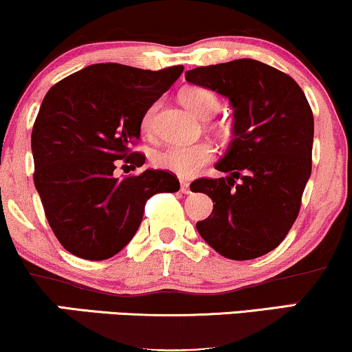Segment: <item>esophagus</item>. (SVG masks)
<instances>
[{"label":"esophagus","instance_id":"obj_1","mask_svg":"<svg viewBox=\"0 0 352 352\" xmlns=\"http://www.w3.org/2000/svg\"><path fill=\"white\" fill-rule=\"evenodd\" d=\"M180 190H182V193H190V184L188 182H185V180H182L180 182Z\"/></svg>","mask_w":352,"mask_h":352}]
</instances>
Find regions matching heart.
<instances>
[{"instance_id": "b5f03b06", "label": "heart", "mask_w": 352, "mask_h": 352, "mask_svg": "<svg viewBox=\"0 0 352 352\" xmlns=\"http://www.w3.org/2000/svg\"><path fill=\"white\" fill-rule=\"evenodd\" d=\"M179 98L188 111L201 120H208L214 116L221 108V101L213 91L203 87H187L180 91ZM157 104H152L142 118V129L151 133L154 128V113ZM213 159V147L208 142L195 144H172L165 149L159 151L154 155V164L165 172H172L175 175L193 177L205 164Z\"/></svg>"}]
</instances>
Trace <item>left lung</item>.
Segmentation results:
<instances>
[{"label":"left lung","instance_id":"left-lung-1","mask_svg":"<svg viewBox=\"0 0 352 352\" xmlns=\"http://www.w3.org/2000/svg\"><path fill=\"white\" fill-rule=\"evenodd\" d=\"M187 82L217 91L232 108V139L218 160L224 179H198L213 211L197 230L214 251L249 261L274 251L298 217L311 173L313 113L294 78L252 58L197 67Z\"/></svg>","mask_w":352,"mask_h":352}]
</instances>
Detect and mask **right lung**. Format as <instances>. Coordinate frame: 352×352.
Here are the masks:
<instances>
[{"instance_id":"right-lung-1","label":"right lung","mask_w":352,"mask_h":352,"mask_svg":"<svg viewBox=\"0 0 352 352\" xmlns=\"http://www.w3.org/2000/svg\"><path fill=\"white\" fill-rule=\"evenodd\" d=\"M182 72L93 63L45 95L31 135L34 185L54 234L74 256L113 257L134 238L152 195L179 192L165 170L116 179L114 168L146 162L129 147L141 138L144 114Z\"/></svg>"}]
</instances>
